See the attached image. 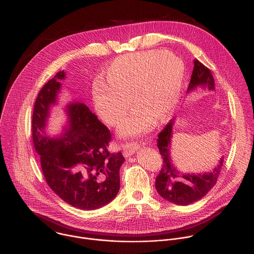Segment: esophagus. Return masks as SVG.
Segmentation results:
<instances>
[{"mask_svg":"<svg viewBox=\"0 0 254 254\" xmlns=\"http://www.w3.org/2000/svg\"><path fill=\"white\" fill-rule=\"evenodd\" d=\"M140 147L139 144L137 143H129L126 145H123V154L124 156H130L133 153H135L137 151V149Z\"/></svg>","mask_w":254,"mask_h":254,"instance_id":"1","label":"esophagus"}]
</instances>
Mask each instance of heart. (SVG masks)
<instances>
[{
    "label": "heart",
    "instance_id": "1",
    "mask_svg": "<svg viewBox=\"0 0 254 254\" xmlns=\"http://www.w3.org/2000/svg\"><path fill=\"white\" fill-rule=\"evenodd\" d=\"M186 77L180 58L166 50H152L119 57L105 72L106 84L96 82L92 90L99 117L115 125L131 107H138L119 124L122 137H135L154 122L165 120L178 105Z\"/></svg>",
    "mask_w": 254,
    "mask_h": 254
}]
</instances>
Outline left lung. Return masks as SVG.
Here are the masks:
<instances>
[{
	"mask_svg": "<svg viewBox=\"0 0 254 254\" xmlns=\"http://www.w3.org/2000/svg\"><path fill=\"white\" fill-rule=\"evenodd\" d=\"M197 88H207L209 91H214L215 84L211 71L197 60H194L187 94L195 91ZM174 124L175 118H172L158 134L157 146L163 158V164L155 179V188L164 199L177 205H188L202 198L214 187L224 162V156L220 158L217 165L210 171L183 173L173 164L171 158Z\"/></svg>",
	"mask_w": 254,
	"mask_h": 254,
	"instance_id": "left-lung-1",
	"label": "left lung"
}]
</instances>
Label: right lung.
Wrapping results in <instances>:
<instances>
[{
    "mask_svg": "<svg viewBox=\"0 0 254 254\" xmlns=\"http://www.w3.org/2000/svg\"><path fill=\"white\" fill-rule=\"evenodd\" d=\"M65 75L64 70L57 73L38 94L32 116L33 144L50 188L74 207L94 210L117 195L119 169L125 159L121 152L109 153V129L80 102L66 106L68 119L61 134L52 137L46 133Z\"/></svg>",
    "mask_w": 254,
    "mask_h": 254,
    "instance_id": "1",
    "label": "right lung"
}]
</instances>
